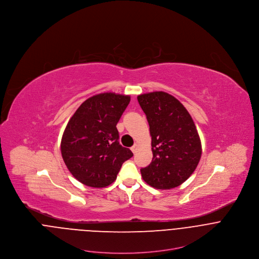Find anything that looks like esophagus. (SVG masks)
I'll use <instances>...</instances> for the list:
<instances>
[{"mask_svg":"<svg viewBox=\"0 0 259 259\" xmlns=\"http://www.w3.org/2000/svg\"><path fill=\"white\" fill-rule=\"evenodd\" d=\"M131 149H132V151H133L134 153H136V152L138 151V149H139V145H138V144H135V145L131 148Z\"/></svg>","mask_w":259,"mask_h":259,"instance_id":"1","label":"esophagus"}]
</instances>
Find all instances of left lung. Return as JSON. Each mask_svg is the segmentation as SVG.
<instances>
[{
  "mask_svg": "<svg viewBox=\"0 0 259 259\" xmlns=\"http://www.w3.org/2000/svg\"><path fill=\"white\" fill-rule=\"evenodd\" d=\"M138 101L147 115L153 154L149 165L141 169L143 180L157 189L184 184L201 156L200 139L189 112L164 92L140 95Z\"/></svg>",
  "mask_w": 259,
  "mask_h": 259,
  "instance_id": "8db88e82",
  "label": "left lung"
}]
</instances>
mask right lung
I'll return each mask as SVG.
<instances>
[{"instance_id": "obj_1", "label": "right lung", "mask_w": 259, "mask_h": 259, "mask_svg": "<svg viewBox=\"0 0 259 259\" xmlns=\"http://www.w3.org/2000/svg\"><path fill=\"white\" fill-rule=\"evenodd\" d=\"M131 97L114 93L96 95L84 101L64 132L63 159L82 185L106 187L116 180L122 163L134 154L118 143L116 123Z\"/></svg>"}]
</instances>
